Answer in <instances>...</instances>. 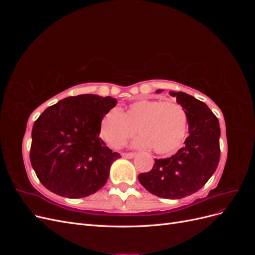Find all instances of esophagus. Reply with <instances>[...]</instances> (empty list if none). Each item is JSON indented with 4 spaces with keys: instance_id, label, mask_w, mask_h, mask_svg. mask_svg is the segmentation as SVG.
Masks as SVG:
<instances>
[{
    "instance_id": "34e87169",
    "label": "esophagus",
    "mask_w": 255,
    "mask_h": 255,
    "mask_svg": "<svg viewBox=\"0 0 255 255\" xmlns=\"http://www.w3.org/2000/svg\"><path fill=\"white\" fill-rule=\"evenodd\" d=\"M135 155H136V154H135V153H133V152L122 153V156H123V157H126V158H133Z\"/></svg>"
}]
</instances>
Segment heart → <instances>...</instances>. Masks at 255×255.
Masks as SVG:
<instances>
[{"label": "heart", "mask_w": 255, "mask_h": 255, "mask_svg": "<svg viewBox=\"0 0 255 255\" xmlns=\"http://www.w3.org/2000/svg\"><path fill=\"white\" fill-rule=\"evenodd\" d=\"M140 136L137 146H151L158 154L175 151L184 140L187 129V114L174 101L142 99L128 104L123 112L112 110L100 126L103 139L114 149L125 145L136 130Z\"/></svg>", "instance_id": "1"}]
</instances>
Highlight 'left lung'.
I'll return each instance as SVG.
<instances>
[{"instance_id": "left-lung-1", "label": "left lung", "mask_w": 255, "mask_h": 255, "mask_svg": "<svg viewBox=\"0 0 255 255\" xmlns=\"http://www.w3.org/2000/svg\"><path fill=\"white\" fill-rule=\"evenodd\" d=\"M159 92V90H157ZM187 114L188 137L174 155L155 159L152 170L138 175L151 194L181 199L201 189L220 159L218 118L207 105L185 92H170Z\"/></svg>"}]
</instances>
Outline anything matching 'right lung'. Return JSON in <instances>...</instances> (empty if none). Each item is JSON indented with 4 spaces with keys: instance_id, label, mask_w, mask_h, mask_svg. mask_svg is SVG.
I'll return each instance as SVG.
<instances>
[{
    "instance_id": "right-lung-1",
    "label": "right lung",
    "mask_w": 255,
    "mask_h": 255,
    "mask_svg": "<svg viewBox=\"0 0 255 255\" xmlns=\"http://www.w3.org/2000/svg\"><path fill=\"white\" fill-rule=\"evenodd\" d=\"M117 104L111 97H68L45 110L32 129L29 159L43 186L58 196L84 198L109 179L121 157L99 137L104 115Z\"/></svg>"
}]
</instances>
